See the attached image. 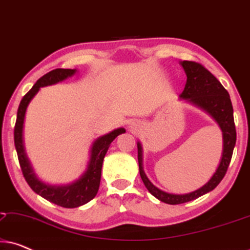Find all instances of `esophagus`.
Returning a JSON list of instances; mask_svg holds the SVG:
<instances>
[{"label": "esophagus", "instance_id": "obj_1", "mask_svg": "<svg viewBox=\"0 0 250 250\" xmlns=\"http://www.w3.org/2000/svg\"><path fill=\"white\" fill-rule=\"evenodd\" d=\"M131 128H134V125H132V126H131Z\"/></svg>", "mask_w": 250, "mask_h": 250}]
</instances>
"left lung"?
Instances as JSON below:
<instances>
[{"label": "left lung", "mask_w": 250, "mask_h": 250, "mask_svg": "<svg viewBox=\"0 0 250 250\" xmlns=\"http://www.w3.org/2000/svg\"><path fill=\"white\" fill-rule=\"evenodd\" d=\"M181 66L183 67L187 74V83L183 92L180 94V99L206 111L217 123L222 129V135H223V150H222L221 162L218 164L216 172L213 174V176L205 186L190 193L173 194L158 189L146 177L145 170H143L142 146L141 143L138 142L139 169L143 183L153 197L169 205L188 203V201L197 199V198L214 190L227 173L232 158V153H233L235 140H237L233 108H232L230 95L223 87V85L203 64L194 62V61H182Z\"/></svg>", "instance_id": "left-lung-1"}]
</instances>
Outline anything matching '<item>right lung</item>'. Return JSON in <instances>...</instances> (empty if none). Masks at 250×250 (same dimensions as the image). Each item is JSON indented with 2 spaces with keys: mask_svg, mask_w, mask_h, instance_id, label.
<instances>
[{
  "mask_svg": "<svg viewBox=\"0 0 250 250\" xmlns=\"http://www.w3.org/2000/svg\"><path fill=\"white\" fill-rule=\"evenodd\" d=\"M76 69H62L58 68L50 73H47L36 82L35 85L27 92V94L20 101L18 112H17V121L15 125V146L18 155L19 164L21 167L23 177L26 182L32 188L34 192L40 194L44 199L49 200L58 206L64 208H76L82 205L87 204L88 201L93 199L97 196L99 187H100L101 180V168L104 158L107 153L110 143L117 138L119 134L125 133V128H116L108 134H104L98 138L93 142L91 148L90 160H88L87 168L82 174L80 179L69 184L63 186H52V184L45 183L41 181L34 172L28 157L26 156L25 146H23L22 131L23 122H25V115L27 107L32 99L37 94L41 87L49 86L67 80L76 74Z\"/></svg>",
  "mask_w": 250,
  "mask_h": 250,
  "instance_id": "obj_1",
  "label": "right lung"
}]
</instances>
